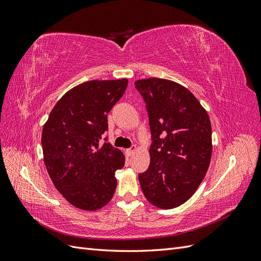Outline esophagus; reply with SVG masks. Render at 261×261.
Wrapping results in <instances>:
<instances>
[{
	"mask_svg": "<svg viewBox=\"0 0 261 261\" xmlns=\"http://www.w3.org/2000/svg\"><path fill=\"white\" fill-rule=\"evenodd\" d=\"M136 151H137V147L136 146H133L132 148L126 150V154H127L128 156H130V155H133L134 153H135Z\"/></svg>",
	"mask_w": 261,
	"mask_h": 261,
	"instance_id": "1",
	"label": "esophagus"
}]
</instances>
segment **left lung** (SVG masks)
Returning <instances> with one entry per match:
<instances>
[{
    "label": "left lung",
    "instance_id": "left-lung-1",
    "mask_svg": "<svg viewBox=\"0 0 261 261\" xmlns=\"http://www.w3.org/2000/svg\"><path fill=\"white\" fill-rule=\"evenodd\" d=\"M149 116L150 165L138 175L147 200L160 209L176 208L195 194L212 154L210 118L184 86L163 78L135 82Z\"/></svg>",
    "mask_w": 261,
    "mask_h": 261
}]
</instances>
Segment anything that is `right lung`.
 <instances>
[{"label": "right lung", "instance_id": "obj_1", "mask_svg": "<svg viewBox=\"0 0 261 261\" xmlns=\"http://www.w3.org/2000/svg\"><path fill=\"white\" fill-rule=\"evenodd\" d=\"M128 81H89L68 90L43 125L41 144L46 171L55 188L74 207L98 210L112 199L115 171L125 155L100 144L108 113L122 98Z\"/></svg>", "mask_w": 261, "mask_h": 261}]
</instances>
